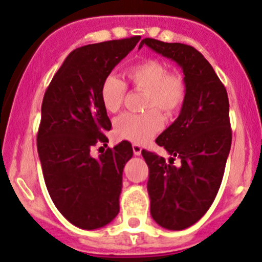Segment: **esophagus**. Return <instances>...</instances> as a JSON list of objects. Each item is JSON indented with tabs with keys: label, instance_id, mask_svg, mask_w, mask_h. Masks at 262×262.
Listing matches in <instances>:
<instances>
[{
	"label": "esophagus",
	"instance_id": "34e87169",
	"mask_svg": "<svg viewBox=\"0 0 262 262\" xmlns=\"http://www.w3.org/2000/svg\"><path fill=\"white\" fill-rule=\"evenodd\" d=\"M132 147H133L134 155H141V152H142V147H141V146L137 145V143H133V146H132Z\"/></svg>",
	"mask_w": 262,
	"mask_h": 262
}]
</instances>
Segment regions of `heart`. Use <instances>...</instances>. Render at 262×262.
Segmentation results:
<instances>
[{
    "label": "heart",
    "instance_id": "obj_1",
    "mask_svg": "<svg viewBox=\"0 0 262 262\" xmlns=\"http://www.w3.org/2000/svg\"><path fill=\"white\" fill-rule=\"evenodd\" d=\"M126 77L136 89L146 90L143 114L126 112L115 120V133L119 138L134 143H145L152 138L163 125L158 110L165 115H173L182 107L186 97V85L182 76L168 72L163 63L154 59L143 60L126 70ZM126 85L115 75L103 79L99 97L107 112L119 111L123 106Z\"/></svg>",
    "mask_w": 262,
    "mask_h": 262
}]
</instances>
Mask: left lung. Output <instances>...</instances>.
I'll return each instance as SVG.
<instances>
[{
  "instance_id": "left-lung-1",
  "label": "left lung",
  "mask_w": 262,
  "mask_h": 262,
  "mask_svg": "<svg viewBox=\"0 0 262 262\" xmlns=\"http://www.w3.org/2000/svg\"><path fill=\"white\" fill-rule=\"evenodd\" d=\"M183 71L186 97L180 115L156 138L169 158L142 150L148 165L151 216L168 230H183L199 221L213 203L231 147L229 98L209 62L190 45L145 38ZM178 158L180 164L176 166Z\"/></svg>"
}]
</instances>
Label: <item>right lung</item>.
Returning <instances> with one entry per match:
<instances>
[{
  "label": "right lung",
  "instance_id": "1",
  "mask_svg": "<svg viewBox=\"0 0 262 262\" xmlns=\"http://www.w3.org/2000/svg\"><path fill=\"white\" fill-rule=\"evenodd\" d=\"M139 36L81 46L70 53L43 95L37 151L49 195L72 225L94 230L119 213L123 170L133 156L128 141L93 158L108 142L111 121L99 97L101 84Z\"/></svg>",
  "mask_w": 262,
  "mask_h": 262
}]
</instances>
